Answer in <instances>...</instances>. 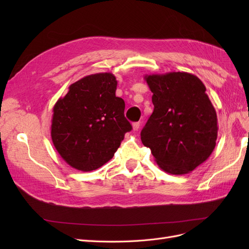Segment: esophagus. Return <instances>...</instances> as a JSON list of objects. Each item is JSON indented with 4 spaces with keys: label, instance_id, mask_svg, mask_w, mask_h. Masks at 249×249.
Instances as JSON below:
<instances>
[{
    "label": "esophagus",
    "instance_id": "obj_1",
    "mask_svg": "<svg viewBox=\"0 0 249 249\" xmlns=\"http://www.w3.org/2000/svg\"><path fill=\"white\" fill-rule=\"evenodd\" d=\"M139 127H140V123H139V122L133 124V130H134V131H138Z\"/></svg>",
    "mask_w": 249,
    "mask_h": 249
}]
</instances>
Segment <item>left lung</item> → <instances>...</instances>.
I'll list each match as a JSON object with an SVG mask.
<instances>
[{
    "label": "left lung",
    "mask_w": 249,
    "mask_h": 249,
    "mask_svg": "<svg viewBox=\"0 0 249 249\" xmlns=\"http://www.w3.org/2000/svg\"><path fill=\"white\" fill-rule=\"evenodd\" d=\"M144 79L153 92L154 112L141 131V141L162 170L186 175L205 162L216 145L217 115L206 87L185 71Z\"/></svg>",
    "instance_id": "left-lung-1"
}]
</instances>
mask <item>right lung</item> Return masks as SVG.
Returning a JSON list of instances; mask_svg holds the SVG:
<instances>
[{"label":"right lung","instance_id":"add662e5","mask_svg":"<svg viewBox=\"0 0 249 249\" xmlns=\"http://www.w3.org/2000/svg\"><path fill=\"white\" fill-rule=\"evenodd\" d=\"M116 87L111 72L89 74L71 84L53 108L52 141L72 168H100L132 130L124 117V101L115 95Z\"/></svg>","mask_w":249,"mask_h":249}]
</instances>
